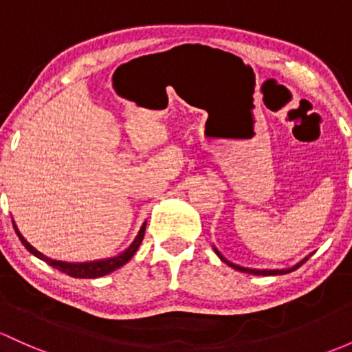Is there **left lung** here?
Instances as JSON below:
<instances>
[{"label": "left lung", "mask_w": 352, "mask_h": 352, "mask_svg": "<svg viewBox=\"0 0 352 352\" xmlns=\"http://www.w3.org/2000/svg\"><path fill=\"white\" fill-rule=\"evenodd\" d=\"M216 253L219 254V258L221 260L224 261L226 265H229L231 266V268H234V270H239V272H243V273H251V275H263V276H270V275H285V273H290V272H294V270H297L298 266H302L303 263H305L307 260H309V256L307 258H303V260L300 261V263H297L295 266H292V268H287V270H251V268H243V266H238V265H232V263H229L228 260H226V258H223L221 256V253L219 251L216 250Z\"/></svg>", "instance_id": "left-lung-1"}]
</instances>
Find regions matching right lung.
<instances>
[{"instance_id": "add662e5", "label": "right lung", "mask_w": 352, "mask_h": 352, "mask_svg": "<svg viewBox=\"0 0 352 352\" xmlns=\"http://www.w3.org/2000/svg\"><path fill=\"white\" fill-rule=\"evenodd\" d=\"M13 228H14V231H16V234H18V238H20L21 244L27 248L30 253L35 254V256L40 258V260L47 261V263H49L50 266H54V268L60 270L62 273H65V275H69V276H74V278H99V276H104V275H108V273L114 272V270L121 268V266H123L124 263H128V261L131 260V256L136 253V250H138L140 244H142V241H143L146 224L142 226V229H140L136 239L131 243V246H129L128 250L124 251V253L118 254V256H114V258H109V260L91 261V263H65V261L50 260V258L43 256L42 253H38L35 248L30 246V244L27 243V239H25L23 236L20 234V231L16 229V226L13 224Z\"/></svg>"}]
</instances>
